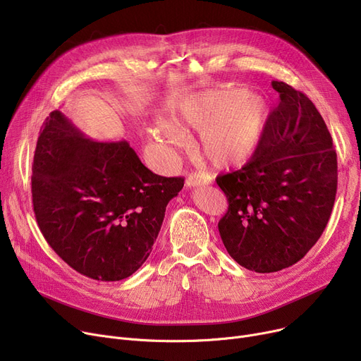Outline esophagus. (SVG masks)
<instances>
[{"label": "esophagus", "mask_w": 361, "mask_h": 361, "mask_svg": "<svg viewBox=\"0 0 361 361\" xmlns=\"http://www.w3.org/2000/svg\"><path fill=\"white\" fill-rule=\"evenodd\" d=\"M212 183V176L207 173H192L185 180L187 187H197Z\"/></svg>", "instance_id": "obj_1"}]
</instances>
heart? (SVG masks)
<instances>
[{
	"label": "heart",
	"mask_w": 361,
	"mask_h": 361,
	"mask_svg": "<svg viewBox=\"0 0 361 361\" xmlns=\"http://www.w3.org/2000/svg\"><path fill=\"white\" fill-rule=\"evenodd\" d=\"M244 89L209 90L181 104L176 120L199 131L202 154L216 165L247 161L257 150L268 123V104L260 97L249 98ZM150 136L164 149H174L185 140L176 123L158 118Z\"/></svg>",
	"instance_id": "b5f03b06"
}]
</instances>
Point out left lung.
<instances>
[{"mask_svg":"<svg viewBox=\"0 0 361 361\" xmlns=\"http://www.w3.org/2000/svg\"><path fill=\"white\" fill-rule=\"evenodd\" d=\"M279 104L263 139L237 171L218 176L228 200L218 222L226 252L259 274L293 267L326 228L336 196L338 164L331 133L305 93L272 82Z\"/></svg>","mask_w":361,"mask_h":361,"instance_id":"1","label":"left lung"}]
</instances>
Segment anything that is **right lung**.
I'll list each match as a JSON object with an SVG mask.
<instances>
[{
    "label": "right lung",
    "mask_w": 361,
    "mask_h": 361,
    "mask_svg": "<svg viewBox=\"0 0 361 361\" xmlns=\"http://www.w3.org/2000/svg\"><path fill=\"white\" fill-rule=\"evenodd\" d=\"M183 177L147 169L126 140L93 142L61 111L37 137L32 203L52 250L79 274L120 281L149 257Z\"/></svg>",
    "instance_id": "add662e5"
}]
</instances>
